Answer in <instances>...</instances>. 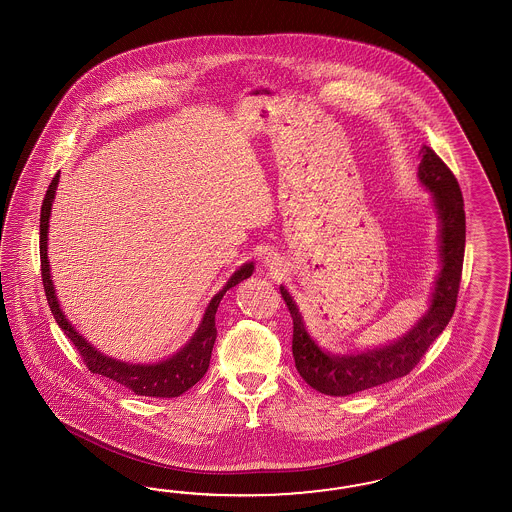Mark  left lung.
<instances>
[{"label":"left lung","mask_w":512,"mask_h":512,"mask_svg":"<svg viewBox=\"0 0 512 512\" xmlns=\"http://www.w3.org/2000/svg\"><path fill=\"white\" fill-rule=\"evenodd\" d=\"M419 178L434 191L441 219V272L432 306L402 340L360 355H326L311 340L291 295L279 287L293 317V357L296 370L310 387L328 396H349L385 385L411 372L435 338L447 328L456 308L465 251V212L462 189L445 161L430 146L420 150Z\"/></svg>","instance_id":"obj_1"}]
</instances>
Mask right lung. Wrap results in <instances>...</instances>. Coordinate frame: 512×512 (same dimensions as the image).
Wrapping results in <instances>:
<instances>
[{
    "label": "right lung",
    "instance_id": "add662e5",
    "mask_svg": "<svg viewBox=\"0 0 512 512\" xmlns=\"http://www.w3.org/2000/svg\"><path fill=\"white\" fill-rule=\"evenodd\" d=\"M58 178L60 174H56L50 182L47 189V195L43 199L41 206V229H39V255H41V279H43V287H45V295H47L48 306L56 319V323L60 325L63 334L71 340V343L77 347L78 355L84 360L86 368L92 373H99L103 377H109L110 381L129 388L131 392H135L137 396H154V398H176L180 394H184L186 390L193 387L197 381H201L202 375L210 366V357H212V349L216 343V311L223 295L238 285L240 281L248 279L253 274V263L244 264L240 270H236L233 278L227 281V285L217 293L212 302L208 304L206 313L202 317L201 326L195 332V336L187 343L186 347L176 353L174 357L159 362L154 366H140V364H127V362H118L114 358L101 355L97 349H93L90 343L82 336H78L75 328L69 325V321L65 319L60 304L54 295V287H52V279H50V268H48L47 259V233H48V216H50V206L52 199L56 193L58 186Z\"/></svg>",
    "mask_w": 512,
    "mask_h": 512
}]
</instances>
